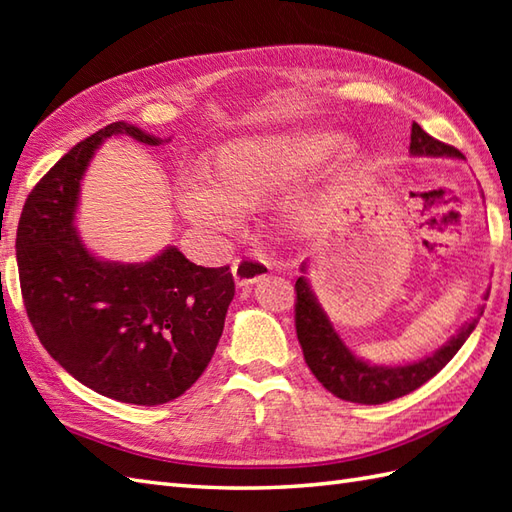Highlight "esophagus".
<instances>
[{"label":"esophagus","mask_w":512,"mask_h":512,"mask_svg":"<svg viewBox=\"0 0 512 512\" xmlns=\"http://www.w3.org/2000/svg\"><path fill=\"white\" fill-rule=\"evenodd\" d=\"M231 273L239 288H248L257 284V281L266 279L270 275V266L259 257H244V259H235L231 266Z\"/></svg>","instance_id":"obj_1"}]
</instances>
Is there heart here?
<instances>
[{"instance_id": "heart-1", "label": "heart", "mask_w": 512, "mask_h": 512, "mask_svg": "<svg viewBox=\"0 0 512 512\" xmlns=\"http://www.w3.org/2000/svg\"><path fill=\"white\" fill-rule=\"evenodd\" d=\"M350 149V138L321 127L281 129V132L235 138L215 151L211 177L184 173L176 184V204L187 220L206 235L233 233L237 209H253L284 191L288 184L328 165ZM297 231L317 222V206L306 195L286 209Z\"/></svg>"}]
</instances>
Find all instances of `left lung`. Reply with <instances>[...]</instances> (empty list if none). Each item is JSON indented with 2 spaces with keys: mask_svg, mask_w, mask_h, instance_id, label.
Instances as JSON below:
<instances>
[{
  "mask_svg": "<svg viewBox=\"0 0 512 512\" xmlns=\"http://www.w3.org/2000/svg\"><path fill=\"white\" fill-rule=\"evenodd\" d=\"M409 154L418 158L429 156L464 160L458 149L431 138L418 123L411 125ZM299 270L301 277L295 284V323L303 358H306L312 374L317 376L325 389L332 391L336 398L358 402V405H383V402L396 400L427 383L458 354L484 312V306H477L475 317L466 321L447 343L440 345L429 356L402 365H376L354 354L339 332L334 330V323L330 321L328 312L323 310L317 292H314L308 279V262H303ZM484 299H488V288L484 292Z\"/></svg>",
  "mask_w": 512,
  "mask_h": 512,
  "instance_id": "left-lung-1",
  "label": "left lung"
}]
</instances>
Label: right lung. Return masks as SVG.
<instances>
[{
    "instance_id": "add662e5",
    "label": "right lung",
    "mask_w": 512,
    "mask_h": 512,
    "mask_svg": "<svg viewBox=\"0 0 512 512\" xmlns=\"http://www.w3.org/2000/svg\"><path fill=\"white\" fill-rule=\"evenodd\" d=\"M151 147L171 138L118 121L81 140L30 191L17 226L28 319L65 372L129 405H165L202 376L220 341L233 275L165 246L147 262H114L76 228L83 178L107 138Z\"/></svg>"
}]
</instances>
